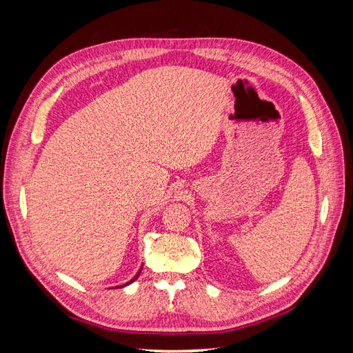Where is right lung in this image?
<instances>
[{
    "instance_id": "right-lung-1",
    "label": "right lung",
    "mask_w": 353,
    "mask_h": 353,
    "mask_svg": "<svg viewBox=\"0 0 353 353\" xmlns=\"http://www.w3.org/2000/svg\"><path fill=\"white\" fill-rule=\"evenodd\" d=\"M140 272H141V270H140V271H138V274H137V275H135V276H134V279H132V280H131V281H128V283H126V284H125V285H128V284H131V283H132V281H135V280H137V279H138V275H140ZM121 287H123V285H121Z\"/></svg>"
}]
</instances>
